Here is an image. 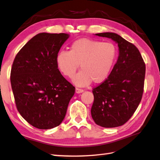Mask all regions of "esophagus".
Instances as JSON below:
<instances>
[{
	"label": "esophagus",
	"instance_id": "1",
	"mask_svg": "<svg viewBox=\"0 0 160 160\" xmlns=\"http://www.w3.org/2000/svg\"><path fill=\"white\" fill-rule=\"evenodd\" d=\"M83 92V89H82L77 88H76V89H75V92L77 93H82Z\"/></svg>",
	"mask_w": 160,
	"mask_h": 160
}]
</instances>
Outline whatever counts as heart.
Listing matches in <instances>:
<instances>
[{
	"instance_id": "1",
	"label": "heart",
	"mask_w": 160,
	"mask_h": 160,
	"mask_svg": "<svg viewBox=\"0 0 160 160\" xmlns=\"http://www.w3.org/2000/svg\"><path fill=\"white\" fill-rule=\"evenodd\" d=\"M117 54V48L111 42L80 38L72 43L69 51H59L55 62L60 72L69 78L81 64V71L72 81L77 85L85 86L92 81L96 84L104 81L110 75Z\"/></svg>"
}]
</instances>
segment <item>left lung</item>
Instances as JSON below:
<instances>
[{
    "mask_svg": "<svg viewBox=\"0 0 160 160\" xmlns=\"http://www.w3.org/2000/svg\"><path fill=\"white\" fill-rule=\"evenodd\" d=\"M96 36L118 43L119 56L108 78L92 90L94 101L92 116L99 126H122L131 118L143 96L145 64L139 50L132 43L114 33Z\"/></svg>",
    "mask_w": 160,
    "mask_h": 160,
    "instance_id": "obj_1",
    "label": "left lung"
}]
</instances>
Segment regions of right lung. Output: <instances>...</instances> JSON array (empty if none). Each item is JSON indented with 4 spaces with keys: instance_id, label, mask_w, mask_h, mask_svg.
Segmentation results:
<instances>
[{
    "instance_id": "add662e5",
    "label": "right lung",
    "mask_w": 160,
    "mask_h": 160,
    "mask_svg": "<svg viewBox=\"0 0 160 160\" xmlns=\"http://www.w3.org/2000/svg\"><path fill=\"white\" fill-rule=\"evenodd\" d=\"M68 37L63 33H38L19 51L12 62L11 83L17 109L37 128L58 126L75 92L55 62Z\"/></svg>"
}]
</instances>
